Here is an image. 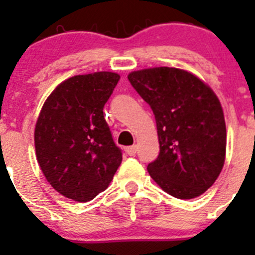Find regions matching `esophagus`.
Wrapping results in <instances>:
<instances>
[{
    "mask_svg": "<svg viewBox=\"0 0 255 255\" xmlns=\"http://www.w3.org/2000/svg\"><path fill=\"white\" fill-rule=\"evenodd\" d=\"M125 150H126V153L128 154V155H135V153H137V145L126 146Z\"/></svg>",
    "mask_w": 255,
    "mask_h": 255,
    "instance_id": "34e87169",
    "label": "esophagus"
}]
</instances>
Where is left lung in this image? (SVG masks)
I'll return each instance as SVG.
<instances>
[{
	"mask_svg": "<svg viewBox=\"0 0 255 255\" xmlns=\"http://www.w3.org/2000/svg\"><path fill=\"white\" fill-rule=\"evenodd\" d=\"M130 85L150 106L158 129V158L148 164L154 181L181 200L204 194L225 164L226 123L215 92L176 68L133 71Z\"/></svg>",
	"mask_w": 255,
	"mask_h": 255,
	"instance_id": "obj_1",
	"label": "left lung"
}]
</instances>
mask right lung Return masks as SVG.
I'll use <instances>...</instances> for the list:
<instances>
[{
	"instance_id": "add662e5",
	"label": "right lung",
	"mask_w": 255,
	"mask_h": 255,
	"mask_svg": "<svg viewBox=\"0 0 255 255\" xmlns=\"http://www.w3.org/2000/svg\"><path fill=\"white\" fill-rule=\"evenodd\" d=\"M120 75L109 71L61 82L43 105L34 130L37 160L63 196L91 201L105 191L122 161L104 107Z\"/></svg>"
}]
</instances>
